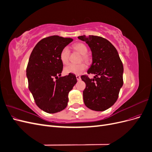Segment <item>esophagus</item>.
Here are the masks:
<instances>
[{
	"label": "esophagus",
	"mask_w": 152,
	"mask_h": 152,
	"mask_svg": "<svg viewBox=\"0 0 152 152\" xmlns=\"http://www.w3.org/2000/svg\"><path fill=\"white\" fill-rule=\"evenodd\" d=\"M76 78H77V80H80V76L79 75H76Z\"/></svg>",
	"instance_id": "obj_1"
}]
</instances>
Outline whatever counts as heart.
<instances>
[{"label":"heart","instance_id":"heart-1","mask_svg":"<svg viewBox=\"0 0 152 152\" xmlns=\"http://www.w3.org/2000/svg\"><path fill=\"white\" fill-rule=\"evenodd\" d=\"M73 49L77 50L78 52L82 54L81 60L83 59L85 61H89V56L87 54L88 49L86 46V45L84 43H77L73 45ZM69 56H70V49L68 47H64L59 53V59L61 61L64 63L66 64L69 61ZM86 69V65L84 63H80L79 64H68L65 67V72L66 73H72V74H80Z\"/></svg>","mask_w":152,"mask_h":152}]
</instances>
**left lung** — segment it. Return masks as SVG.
I'll return each instance as SVG.
<instances>
[{
  "mask_svg": "<svg viewBox=\"0 0 152 152\" xmlns=\"http://www.w3.org/2000/svg\"><path fill=\"white\" fill-rule=\"evenodd\" d=\"M78 38L91 48L93 63L87 73L95 75L91 79L87 75L81 76L86 85L83 91L84 104L91 110L104 111L118 99L123 85L122 62L115 48L106 39L94 35Z\"/></svg>",
  "mask_w": 152,
  "mask_h": 152,
  "instance_id": "1",
  "label": "left lung"
}]
</instances>
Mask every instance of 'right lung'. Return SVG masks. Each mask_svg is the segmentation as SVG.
I'll return each mask as SVG.
<instances>
[{"label": "right lung", "mask_w": 152, "mask_h": 152, "mask_svg": "<svg viewBox=\"0 0 152 152\" xmlns=\"http://www.w3.org/2000/svg\"><path fill=\"white\" fill-rule=\"evenodd\" d=\"M72 41V38L49 36L40 40L30 54L26 67L28 89L37 107L49 113L66 107L68 94L77 83L72 73L60 77L63 65L59 53Z\"/></svg>", "instance_id": "1"}]
</instances>
